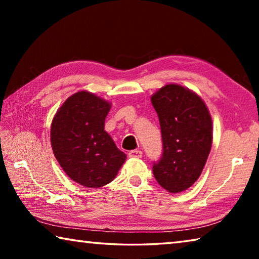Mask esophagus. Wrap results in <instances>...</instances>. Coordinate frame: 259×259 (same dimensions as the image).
I'll return each mask as SVG.
<instances>
[{
    "mask_svg": "<svg viewBox=\"0 0 259 259\" xmlns=\"http://www.w3.org/2000/svg\"><path fill=\"white\" fill-rule=\"evenodd\" d=\"M128 155H129L130 157H142L143 152L139 151V150H133V151H130V152L128 153Z\"/></svg>",
    "mask_w": 259,
    "mask_h": 259,
    "instance_id": "esophagus-1",
    "label": "esophagus"
}]
</instances>
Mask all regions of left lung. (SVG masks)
Segmentation results:
<instances>
[{"instance_id": "1", "label": "left lung", "mask_w": 259, "mask_h": 259, "mask_svg": "<svg viewBox=\"0 0 259 259\" xmlns=\"http://www.w3.org/2000/svg\"><path fill=\"white\" fill-rule=\"evenodd\" d=\"M162 135V155L153 162L156 182L170 193L187 190L202 172L212 144V122L202 99L177 84L152 96Z\"/></svg>"}]
</instances>
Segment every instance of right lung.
I'll return each mask as SVG.
<instances>
[{"label": "right lung", "mask_w": 259, "mask_h": 259, "mask_svg": "<svg viewBox=\"0 0 259 259\" xmlns=\"http://www.w3.org/2000/svg\"><path fill=\"white\" fill-rule=\"evenodd\" d=\"M111 104L88 91L71 96L52 120L51 146L67 176L96 188L111 183L126 155L106 131Z\"/></svg>", "instance_id": "obj_1"}]
</instances>
